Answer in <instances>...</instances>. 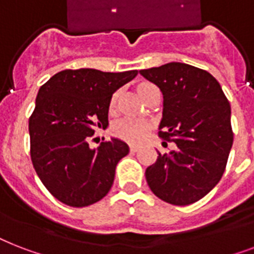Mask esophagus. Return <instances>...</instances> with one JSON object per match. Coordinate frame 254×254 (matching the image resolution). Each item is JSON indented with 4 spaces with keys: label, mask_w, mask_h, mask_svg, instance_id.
Returning a JSON list of instances; mask_svg holds the SVG:
<instances>
[{
    "label": "esophagus",
    "mask_w": 254,
    "mask_h": 254,
    "mask_svg": "<svg viewBox=\"0 0 254 254\" xmlns=\"http://www.w3.org/2000/svg\"><path fill=\"white\" fill-rule=\"evenodd\" d=\"M138 150V146L137 145H130V151L131 153H135V151Z\"/></svg>",
    "instance_id": "1"
}]
</instances>
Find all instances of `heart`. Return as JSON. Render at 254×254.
<instances>
[{
    "instance_id": "obj_1",
    "label": "heart",
    "mask_w": 254,
    "mask_h": 254,
    "mask_svg": "<svg viewBox=\"0 0 254 254\" xmlns=\"http://www.w3.org/2000/svg\"><path fill=\"white\" fill-rule=\"evenodd\" d=\"M150 84H142L139 87V95L142 96L143 91L146 89ZM116 104H117V93L113 95L111 100V108L116 107ZM151 129V125L145 120L141 119H123L117 121V123L113 125V131H115V134L120 138L125 139L127 142L130 143H139L142 141L147 134H149V131Z\"/></svg>"
}]
</instances>
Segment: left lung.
Segmentation results:
<instances>
[{"instance_id": "1", "label": "left lung", "mask_w": 254, "mask_h": 254, "mask_svg": "<svg viewBox=\"0 0 254 254\" xmlns=\"http://www.w3.org/2000/svg\"><path fill=\"white\" fill-rule=\"evenodd\" d=\"M139 73L163 95L158 135L177 143L147 167V185L170 204L195 203L219 183L227 166L233 143L229 101L211 73L186 63Z\"/></svg>"}]
</instances>
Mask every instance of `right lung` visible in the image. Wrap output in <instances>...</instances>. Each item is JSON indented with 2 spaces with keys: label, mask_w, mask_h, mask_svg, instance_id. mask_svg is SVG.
Wrapping results in <instances>:
<instances>
[{
  "label": "right lung",
  "mask_w": 254,
  "mask_h": 254,
  "mask_svg": "<svg viewBox=\"0 0 254 254\" xmlns=\"http://www.w3.org/2000/svg\"><path fill=\"white\" fill-rule=\"evenodd\" d=\"M137 73L64 69L39 88L29 120L30 154L42 183L62 203L87 207L109 192L129 146L111 138L91 149L88 139L108 127L112 95Z\"/></svg>",
  "instance_id": "add662e5"
}]
</instances>
